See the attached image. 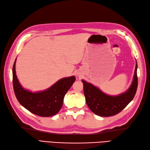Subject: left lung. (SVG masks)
Listing matches in <instances>:
<instances>
[{"label": "left lung", "mask_w": 150, "mask_h": 150, "mask_svg": "<svg viewBox=\"0 0 150 150\" xmlns=\"http://www.w3.org/2000/svg\"><path fill=\"white\" fill-rule=\"evenodd\" d=\"M136 62L133 81L127 91L117 96L104 93L97 87L82 80L86 102L89 109L100 116H112L120 112L134 98L137 88Z\"/></svg>", "instance_id": "obj_1"}]
</instances>
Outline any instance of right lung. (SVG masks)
Here are the masks:
<instances>
[{"label": "right lung", "instance_id": "right-lung-1", "mask_svg": "<svg viewBox=\"0 0 150 150\" xmlns=\"http://www.w3.org/2000/svg\"><path fill=\"white\" fill-rule=\"evenodd\" d=\"M16 59L13 67V83L15 96L19 103L30 112L41 117L56 114L62 106L64 95L75 81V76L62 78L43 91L33 93L20 83L15 71Z\"/></svg>", "mask_w": 150, "mask_h": 150}]
</instances>
